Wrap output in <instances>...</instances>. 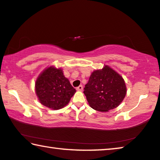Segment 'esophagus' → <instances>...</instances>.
Instances as JSON below:
<instances>
[{
  "label": "esophagus",
  "instance_id": "obj_1",
  "mask_svg": "<svg viewBox=\"0 0 160 160\" xmlns=\"http://www.w3.org/2000/svg\"><path fill=\"white\" fill-rule=\"evenodd\" d=\"M82 89H83L82 85H80V86H78L77 88H76V90H78V91H82Z\"/></svg>",
  "mask_w": 160,
  "mask_h": 160
}]
</instances>
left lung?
Instances as JSON below:
<instances>
[{"mask_svg": "<svg viewBox=\"0 0 160 160\" xmlns=\"http://www.w3.org/2000/svg\"><path fill=\"white\" fill-rule=\"evenodd\" d=\"M125 81L108 65L94 70L84 88L88 104L95 111L107 112L118 107L126 95Z\"/></svg>", "mask_w": 160, "mask_h": 160, "instance_id": "obj_1", "label": "left lung"}]
</instances>
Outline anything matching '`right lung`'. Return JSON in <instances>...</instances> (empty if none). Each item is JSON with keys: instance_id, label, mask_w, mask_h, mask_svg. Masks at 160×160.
Segmentation results:
<instances>
[{"instance_id": "1", "label": "right lung", "mask_w": 160, "mask_h": 160, "mask_svg": "<svg viewBox=\"0 0 160 160\" xmlns=\"http://www.w3.org/2000/svg\"><path fill=\"white\" fill-rule=\"evenodd\" d=\"M35 92L43 106L52 110H59L69 103L76 90L61 68L49 66L38 76Z\"/></svg>"}]
</instances>
